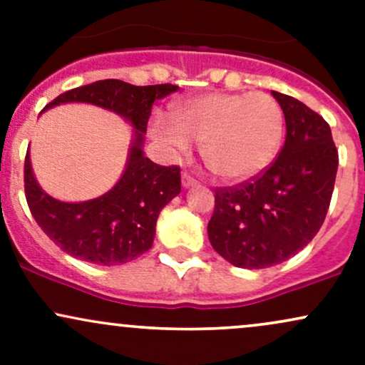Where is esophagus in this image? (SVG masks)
Listing matches in <instances>:
<instances>
[{"instance_id": "obj_1", "label": "esophagus", "mask_w": 365, "mask_h": 365, "mask_svg": "<svg viewBox=\"0 0 365 365\" xmlns=\"http://www.w3.org/2000/svg\"><path fill=\"white\" fill-rule=\"evenodd\" d=\"M197 183H199V182H197V180L192 177V175L188 173V171H183V173H182V185L183 187L190 188V187H195Z\"/></svg>"}]
</instances>
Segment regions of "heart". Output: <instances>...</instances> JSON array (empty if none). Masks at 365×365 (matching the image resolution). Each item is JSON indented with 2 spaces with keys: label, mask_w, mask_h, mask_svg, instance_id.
I'll use <instances>...</instances> for the list:
<instances>
[{
  "label": "heart",
  "mask_w": 365,
  "mask_h": 365,
  "mask_svg": "<svg viewBox=\"0 0 365 365\" xmlns=\"http://www.w3.org/2000/svg\"><path fill=\"white\" fill-rule=\"evenodd\" d=\"M177 121L159 116L153 132L163 144L187 153L202 144L216 177L244 180L261 173L278 154L284 132L283 108L266 92H211L175 106Z\"/></svg>",
  "instance_id": "b5f03b06"
}]
</instances>
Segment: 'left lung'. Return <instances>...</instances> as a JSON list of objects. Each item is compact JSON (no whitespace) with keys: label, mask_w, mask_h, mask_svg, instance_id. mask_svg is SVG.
<instances>
[{"label":"left lung","mask_w":365,"mask_h":365,"mask_svg":"<svg viewBox=\"0 0 365 365\" xmlns=\"http://www.w3.org/2000/svg\"><path fill=\"white\" fill-rule=\"evenodd\" d=\"M271 94L287 123L283 148L259 175L216 188L207 225L212 249L247 269L287 261L317 235L338 170V150L324 118L292 96Z\"/></svg>","instance_id":"left-lung-1"}]
</instances>
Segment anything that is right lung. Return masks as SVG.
Segmentation results:
<instances>
[{
  "mask_svg": "<svg viewBox=\"0 0 365 365\" xmlns=\"http://www.w3.org/2000/svg\"><path fill=\"white\" fill-rule=\"evenodd\" d=\"M177 89L171 83L139 87L108 78L63 92L44 108L63 103L96 104L123 116L135 128L121 178L106 194L86 202H61L46 194L36 182L27 150L24 182L29 209L41 230L66 254L115 266L133 261L153 247L159 212L180 194L182 180L180 166L156 165L144 156L142 144L154 101Z\"/></svg>",
  "mask_w": 365,
  "mask_h": 365,
  "instance_id": "1",
  "label": "right lung"
}]
</instances>
